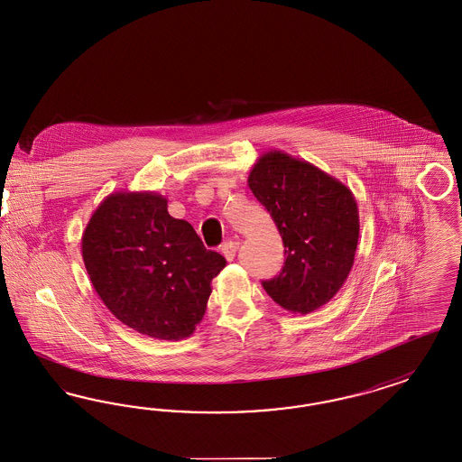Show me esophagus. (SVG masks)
<instances>
[{
	"mask_svg": "<svg viewBox=\"0 0 462 462\" xmlns=\"http://www.w3.org/2000/svg\"><path fill=\"white\" fill-rule=\"evenodd\" d=\"M237 249H239V242L237 240H228L222 245V254L225 255L226 261H232L236 257Z\"/></svg>",
	"mask_w": 462,
	"mask_h": 462,
	"instance_id": "34e87169",
	"label": "esophagus"
}]
</instances>
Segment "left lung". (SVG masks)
<instances>
[{
    "label": "left lung",
    "mask_w": 462,
    "mask_h": 462,
    "mask_svg": "<svg viewBox=\"0 0 462 462\" xmlns=\"http://www.w3.org/2000/svg\"><path fill=\"white\" fill-rule=\"evenodd\" d=\"M247 184L270 211L287 254L280 274L263 287L288 312H314L343 287L355 261L360 220L353 192L278 150L257 159Z\"/></svg>",
    "instance_id": "8db88e82"
}]
</instances>
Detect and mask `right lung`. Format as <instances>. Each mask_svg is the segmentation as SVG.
Segmentation results:
<instances>
[{
    "mask_svg": "<svg viewBox=\"0 0 462 462\" xmlns=\"http://www.w3.org/2000/svg\"><path fill=\"white\" fill-rule=\"evenodd\" d=\"M81 255L97 295L142 335L179 341L207 312L211 280L225 268L191 223L167 211L157 192H112L90 217Z\"/></svg>",
    "mask_w": 462,
    "mask_h": 462,
    "instance_id": "add662e5",
    "label": "right lung"
}]
</instances>
